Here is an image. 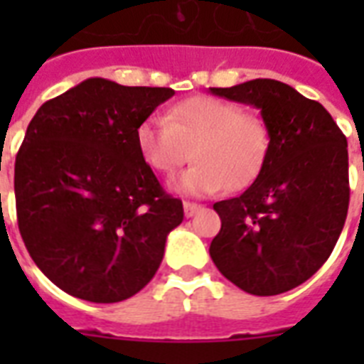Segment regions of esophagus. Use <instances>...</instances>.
I'll use <instances>...</instances> for the list:
<instances>
[{"mask_svg":"<svg viewBox=\"0 0 364 364\" xmlns=\"http://www.w3.org/2000/svg\"><path fill=\"white\" fill-rule=\"evenodd\" d=\"M183 210H185V217H194L200 210H202V205L194 204V202H185V204H183Z\"/></svg>","mask_w":364,"mask_h":364,"instance_id":"1","label":"esophagus"}]
</instances>
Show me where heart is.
Here are the masks:
<instances>
[{
    "mask_svg": "<svg viewBox=\"0 0 364 364\" xmlns=\"http://www.w3.org/2000/svg\"><path fill=\"white\" fill-rule=\"evenodd\" d=\"M141 159L159 173L171 176L191 159L196 164L171 187L188 196H210L227 187L242 191L257 179L270 151V130L262 117L242 105L211 96H193L153 115L136 130Z\"/></svg>",
    "mask_w": 364,
    "mask_h": 364,
    "instance_id": "b5f03b06",
    "label": "heart"
}]
</instances>
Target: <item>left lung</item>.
<instances>
[{
    "label": "left lung",
    "mask_w": 364,
    "mask_h": 364,
    "mask_svg": "<svg viewBox=\"0 0 364 364\" xmlns=\"http://www.w3.org/2000/svg\"><path fill=\"white\" fill-rule=\"evenodd\" d=\"M260 109L270 151L251 187L213 210L215 266L249 294L272 296L316 274L338 242L350 205L348 141L319 102L274 79L210 88Z\"/></svg>",
    "instance_id": "8db88e82"
}]
</instances>
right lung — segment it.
Segmentation results:
<instances>
[{
  "label": "right lung",
  "instance_id": "right-lung-1",
  "mask_svg": "<svg viewBox=\"0 0 364 364\" xmlns=\"http://www.w3.org/2000/svg\"><path fill=\"white\" fill-rule=\"evenodd\" d=\"M173 94L92 77L45 102L28 124L14 162L20 236L71 296L121 302L159 270L183 204L141 159L136 130Z\"/></svg>",
  "mask_w": 364,
  "mask_h": 364
}]
</instances>
